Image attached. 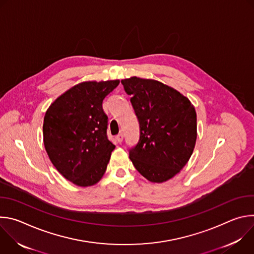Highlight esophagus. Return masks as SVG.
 I'll list each match as a JSON object with an SVG mask.
<instances>
[{
    "label": "esophagus",
    "instance_id": "1",
    "mask_svg": "<svg viewBox=\"0 0 254 254\" xmlns=\"http://www.w3.org/2000/svg\"><path fill=\"white\" fill-rule=\"evenodd\" d=\"M116 139L118 142H122L123 139H124V134L123 133H119L117 136H116Z\"/></svg>",
    "mask_w": 254,
    "mask_h": 254
}]
</instances>
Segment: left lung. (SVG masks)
Here are the masks:
<instances>
[{
  "instance_id": "left-lung-1",
  "label": "left lung",
  "mask_w": 254,
  "mask_h": 254,
  "mask_svg": "<svg viewBox=\"0 0 254 254\" xmlns=\"http://www.w3.org/2000/svg\"><path fill=\"white\" fill-rule=\"evenodd\" d=\"M139 124V139L129 151L138 173L152 183L175 177L191 158L197 116L188 97L158 80L132 76L122 80Z\"/></svg>"
}]
</instances>
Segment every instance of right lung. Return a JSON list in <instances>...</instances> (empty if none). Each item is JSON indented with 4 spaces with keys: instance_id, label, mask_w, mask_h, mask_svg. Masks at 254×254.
Segmentation results:
<instances>
[{
    "instance_id": "1",
    "label": "right lung",
    "mask_w": 254,
    "mask_h": 254,
    "mask_svg": "<svg viewBox=\"0 0 254 254\" xmlns=\"http://www.w3.org/2000/svg\"><path fill=\"white\" fill-rule=\"evenodd\" d=\"M120 80L83 81L58 96L48 107L43 141L57 171L71 183L90 187L105 173L115 144L106 136L104 97Z\"/></svg>"
}]
</instances>
